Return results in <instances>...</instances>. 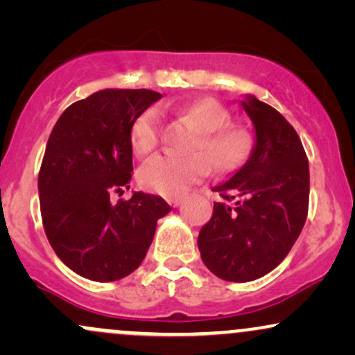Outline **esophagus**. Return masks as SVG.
Wrapping results in <instances>:
<instances>
[{"label":"esophagus","instance_id":"1","mask_svg":"<svg viewBox=\"0 0 355 355\" xmlns=\"http://www.w3.org/2000/svg\"><path fill=\"white\" fill-rule=\"evenodd\" d=\"M182 202H183V197H170V198H168V203H170V205H172V207H178Z\"/></svg>","mask_w":355,"mask_h":355}]
</instances>
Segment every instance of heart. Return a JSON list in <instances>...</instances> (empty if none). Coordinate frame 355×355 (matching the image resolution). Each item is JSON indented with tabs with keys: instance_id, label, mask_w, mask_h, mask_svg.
<instances>
[{
	"instance_id": "b5f03b06",
	"label": "heart",
	"mask_w": 355,
	"mask_h": 355,
	"mask_svg": "<svg viewBox=\"0 0 355 355\" xmlns=\"http://www.w3.org/2000/svg\"><path fill=\"white\" fill-rule=\"evenodd\" d=\"M178 113L191 120L200 130L191 150L197 153L158 155L141 166L138 180L141 187L164 197H177L191 183L202 180L209 168L220 175L239 172L248 164L255 141L252 133L230 123V115L222 103L214 98H200L178 108ZM162 116L157 107L146 108L133 121L130 141L138 157H145L160 141Z\"/></svg>"
}]
</instances>
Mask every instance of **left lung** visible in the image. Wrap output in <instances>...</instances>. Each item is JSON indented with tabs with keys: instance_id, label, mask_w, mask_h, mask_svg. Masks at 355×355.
Segmentation results:
<instances>
[{
	"instance_id": "left-lung-1",
	"label": "left lung",
	"mask_w": 355,
	"mask_h": 355,
	"mask_svg": "<svg viewBox=\"0 0 355 355\" xmlns=\"http://www.w3.org/2000/svg\"><path fill=\"white\" fill-rule=\"evenodd\" d=\"M242 107L255 128L248 164L215 187L214 203L198 234L210 272L229 282H250L291 252L309 211V160L294 126L270 105L248 96Z\"/></svg>"
}]
</instances>
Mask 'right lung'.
Wrapping results in <instances>:
<instances>
[{
  "mask_svg": "<svg viewBox=\"0 0 355 355\" xmlns=\"http://www.w3.org/2000/svg\"><path fill=\"white\" fill-rule=\"evenodd\" d=\"M153 89H101L70 105L53 126L38 175L44 234L61 262L85 279L113 282L144 262L164 198L135 191L133 121L160 100Z\"/></svg>",
  "mask_w": 355,
  "mask_h": 355,
  "instance_id": "obj_1",
  "label": "right lung"
}]
</instances>
